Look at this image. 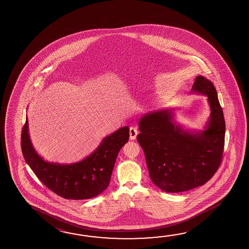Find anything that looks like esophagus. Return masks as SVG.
Segmentation results:
<instances>
[{
    "label": "esophagus",
    "mask_w": 249,
    "mask_h": 249,
    "mask_svg": "<svg viewBox=\"0 0 249 249\" xmlns=\"http://www.w3.org/2000/svg\"><path fill=\"white\" fill-rule=\"evenodd\" d=\"M138 135V130L135 126H131L129 128V135H130V140H135L136 136Z\"/></svg>",
    "instance_id": "obj_1"
}]
</instances>
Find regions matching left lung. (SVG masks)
Masks as SVG:
<instances>
[{"mask_svg":"<svg viewBox=\"0 0 249 249\" xmlns=\"http://www.w3.org/2000/svg\"><path fill=\"white\" fill-rule=\"evenodd\" d=\"M193 91L206 94L211 118L206 130L190 135L172 123L170 111H157L139 121L137 141L142 147L149 176L168 193L188 191L207 183L220 167L224 152V114L214 86L197 76Z\"/></svg>","mask_w":249,"mask_h":249,"instance_id":"8db88e82","label":"left lung"}]
</instances>
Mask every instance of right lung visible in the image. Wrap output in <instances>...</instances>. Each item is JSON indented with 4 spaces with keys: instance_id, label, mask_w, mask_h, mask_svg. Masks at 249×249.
<instances>
[{
    "instance_id": "add662e5",
    "label": "right lung",
    "mask_w": 249,
    "mask_h": 249,
    "mask_svg": "<svg viewBox=\"0 0 249 249\" xmlns=\"http://www.w3.org/2000/svg\"><path fill=\"white\" fill-rule=\"evenodd\" d=\"M128 139L129 127L124 126L104 139L92 155L80 162L49 163L32 147L26 119L20 146L25 160L47 188L64 199L86 200L98 196L107 188L119 151Z\"/></svg>"
}]
</instances>
